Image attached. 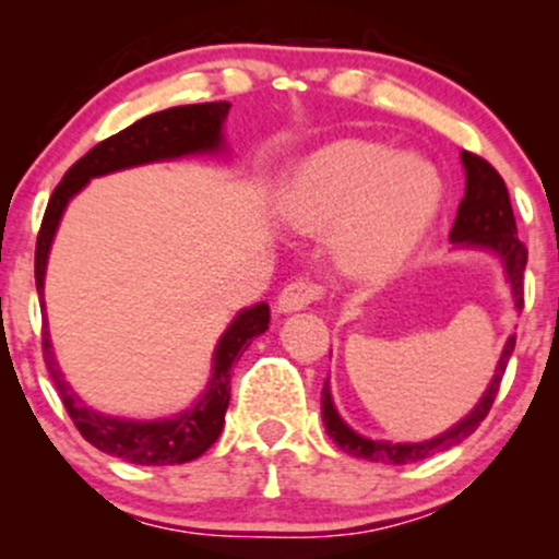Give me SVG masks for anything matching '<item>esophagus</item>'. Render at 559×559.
<instances>
[{
	"label": "esophagus",
	"instance_id": "obj_1",
	"mask_svg": "<svg viewBox=\"0 0 559 559\" xmlns=\"http://www.w3.org/2000/svg\"><path fill=\"white\" fill-rule=\"evenodd\" d=\"M323 294H325V286L318 284V281L297 278V281H292V284H286L284 288H281L278 310L281 312L305 310V307H310L312 301L323 299Z\"/></svg>",
	"mask_w": 559,
	"mask_h": 559
}]
</instances>
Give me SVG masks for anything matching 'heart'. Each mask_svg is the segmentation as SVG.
<instances>
[{
  "label": "heart",
  "mask_w": 559,
  "mask_h": 559,
  "mask_svg": "<svg viewBox=\"0 0 559 559\" xmlns=\"http://www.w3.org/2000/svg\"><path fill=\"white\" fill-rule=\"evenodd\" d=\"M441 202L431 165L373 141H338L299 173L292 217L325 228L344 221L338 249L352 271L383 273L423 239Z\"/></svg>",
  "instance_id": "heart-1"
}]
</instances>
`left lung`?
<instances>
[{"mask_svg":"<svg viewBox=\"0 0 559 559\" xmlns=\"http://www.w3.org/2000/svg\"><path fill=\"white\" fill-rule=\"evenodd\" d=\"M463 165H465V197L460 202L457 217H454V226L449 230V239L454 243H463V247H480L489 249V252L499 254L504 262L507 281H510L512 294H515V307H523V273L525 262H528V249L518 239V226L515 215H512L510 194H507V186L497 170L486 163L484 157L473 155V152H463ZM512 349H515V336H510V342L504 344L502 357H499L497 373H493L489 389L480 396V402L473 407V413L465 420H460L457 426L449 428L447 433L436 436L431 441H418V444H389V441H373L365 439V436L352 431L346 423L338 418L336 407L331 402V389L329 381L323 383V423L325 431L338 449L355 454V457H365L370 463H386V465H407L418 463V460L433 457L436 452H444V449L460 444L467 439L480 420L489 415L493 400H497L499 383H502L507 360H510Z\"/></svg>","mask_w":559,"mask_h":559,"instance_id":"left-lung-1","label":"left lung"}]
</instances>
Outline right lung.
<instances>
[{
    "mask_svg": "<svg viewBox=\"0 0 559 559\" xmlns=\"http://www.w3.org/2000/svg\"><path fill=\"white\" fill-rule=\"evenodd\" d=\"M228 110V102H204V105H183L152 112L123 128V131H118L115 136L99 141L79 163L70 165L62 181L55 186L47 210H44L41 228H38L34 265L36 292L44 297V273H47L49 247H52L62 210H66L70 197L79 194L83 186L88 183V178L131 168V165L155 163V159L213 152L223 141L221 128ZM267 323H271L267 305H254L239 312L234 323L228 325V331L223 333L221 342H217L213 378H210V386L202 394V400L186 413L165 420H120L83 407L79 396L73 394V389L62 378L60 368H57L47 331H44V362H47L49 376H52L55 386L60 391V400L66 404L70 420L75 423V428L88 444L112 454V457L128 460L133 465H181L197 460L199 454L207 452L217 441L230 402V370L239 362L243 349L252 344V338L265 333Z\"/></svg>",
    "mask_w": 559,
    "mask_h": 559,
    "instance_id": "right-lung-1",
    "label": "right lung"
}]
</instances>
